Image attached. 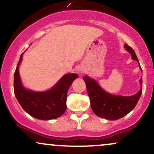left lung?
Wrapping results in <instances>:
<instances>
[{
  "label": "left lung",
  "instance_id": "obj_1",
  "mask_svg": "<svg viewBox=\"0 0 154 154\" xmlns=\"http://www.w3.org/2000/svg\"><path fill=\"white\" fill-rule=\"evenodd\" d=\"M125 48L131 55L132 59L138 62L139 68L142 71L133 49L127 44L125 45ZM83 79L86 84L92 110L99 117L109 120L119 119L129 114L137 105L140 97L142 94V77L139 80L140 85L139 92L131 96H122L107 93L94 79H92L88 76L83 77Z\"/></svg>",
  "mask_w": 154,
  "mask_h": 154
}]
</instances>
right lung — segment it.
<instances>
[{"mask_svg":"<svg viewBox=\"0 0 154 154\" xmlns=\"http://www.w3.org/2000/svg\"><path fill=\"white\" fill-rule=\"evenodd\" d=\"M24 54V53H23ZM23 54L14 73V94L22 109L29 115L41 120H50L61 116L66 110L67 91L75 79L77 74H66L48 91H33L23 86L19 72Z\"/></svg>","mask_w":154,"mask_h":154,"instance_id":"1","label":"right lung"}]
</instances>
